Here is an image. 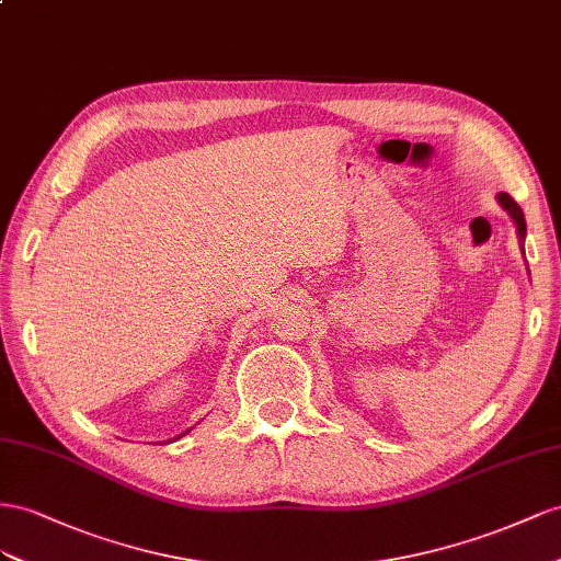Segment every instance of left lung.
Masks as SVG:
<instances>
[{"mask_svg": "<svg viewBox=\"0 0 561 561\" xmlns=\"http://www.w3.org/2000/svg\"><path fill=\"white\" fill-rule=\"evenodd\" d=\"M495 199H499V204L503 206V211H507V216L512 218V222H515V228H517V237H519V244H522V251H524V239H526V220H524V211H522V206L512 199L507 192H499V195H495Z\"/></svg>", "mask_w": 561, "mask_h": 561, "instance_id": "left-lung-1", "label": "left lung"}]
</instances>
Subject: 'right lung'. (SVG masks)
Returning <instances> with one entry per match:
<instances>
[{"instance_id":"right-lung-1","label":"right lung","mask_w":561,"mask_h":561,"mask_svg":"<svg viewBox=\"0 0 561 561\" xmlns=\"http://www.w3.org/2000/svg\"><path fill=\"white\" fill-rule=\"evenodd\" d=\"M187 432H190V430H187ZM183 435H185V432H183ZM179 437H181V435H179Z\"/></svg>"}]
</instances>
